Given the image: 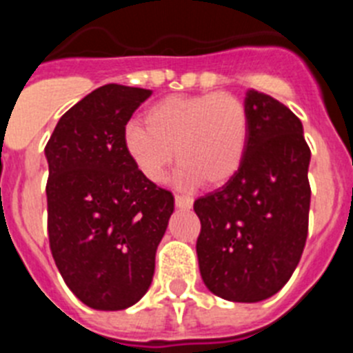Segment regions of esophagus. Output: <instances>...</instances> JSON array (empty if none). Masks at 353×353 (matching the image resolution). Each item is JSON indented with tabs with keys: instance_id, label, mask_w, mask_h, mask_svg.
Instances as JSON below:
<instances>
[{
	"instance_id": "34e87169",
	"label": "esophagus",
	"mask_w": 353,
	"mask_h": 353,
	"mask_svg": "<svg viewBox=\"0 0 353 353\" xmlns=\"http://www.w3.org/2000/svg\"><path fill=\"white\" fill-rule=\"evenodd\" d=\"M174 205L179 208H182V210H189V208H192V198L183 194H176L174 196Z\"/></svg>"
}]
</instances>
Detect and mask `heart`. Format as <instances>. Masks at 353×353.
Returning <instances> with one entry per match:
<instances>
[{
    "label": "heart",
    "mask_w": 353,
    "mask_h": 353,
    "mask_svg": "<svg viewBox=\"0 0 353 353\" xmlns=\"http://www.w3.org/2000/svg\"><path fill=\"white\" fill-rule=\"evenodd\" d=\"M146 125L130 121L123 146L150 182H161L174 159L182 185H221L235 176L245 157L249 113L230 93L168 97L146 111Z\"/></svg>",
    "instance_id": "b5f03b06"
}]
</instances>
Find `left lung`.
Listing matches in <instances>:
<instances>
[{
    "label": "left lung",
    "mask_w": 353,
    "mask_h": 353,
    "mask_svg": "<svg viewBox=\"0 0 353 353\" xmlns=\"http://www.w3.org/2000/svg\"><path fill=\"white\" fill-rule=\"evenodd\" d=\"M245 157L235 176L194 201L205 286L232 302H260L288 283L307 236L311 150L295 114L248 90Z\"/></svg>",
    "instance_id": "left-lung-1"
}]
</instances>
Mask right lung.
Masks as SVG:
<instances>
[{
    "instance_id": "right-lung-1",
    "label": "right lung",
    "mask_w": 353,
    "mask_h": 353,
    "mask_svg": "<svg viewBox=\"0 0 353 353\" xmlns=\"http://www.w3.org/2000/svg\"><path fill=\"white\" fill-rule=\"evenodd\" d=\"M152 90L104 84L72 105L46 145L48 233L72 293L92 310L118 311L148 292L155 252L174 208L123 146V130Z\"/></svg>"
}]
</instances>
